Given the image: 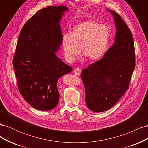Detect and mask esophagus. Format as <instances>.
I'll return each instance as SVG.
<instances>
[{
  "label": "esophagus",
  "instance_id": "1",
  "mask_svg": "<svg viewBox=\"0 0 148 148\" xmlns=\"http://www.w3.org/2000/svg\"><path fill=\"white\" fill-rule=\"evenodd\" d=\"M81 72H82V70H81V69H79V68L75 69L73 70V73L76 75H79L80 74H81Z\"/></svg>",
  "mask_w": 148,
  "mask_h": 148
}]
</instances>
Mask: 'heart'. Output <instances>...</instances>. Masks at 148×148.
Listing matches in <instances>:
<instances>
[{
	"mask_svg": "<svg viewBox=\"0 0 148 148\" xmlns=\"http://www.w3.org/2000/svg\"><path fill=\"white\" fill-rule=\"evenodd\" d=\"M110 40V31L104 25L89 20L76 25L70 33H65L62 46L65 59L73 62L80 53L88 60L101 59L106 53Z\"/></svg>",
	"mask_w": 148,
	"mask_h": 148,
	"instance_id": "heart-1",
	"label": "heart"
}]
</instances>
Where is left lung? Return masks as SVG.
I'll use <instances>...</instances> for the list:
<instances>
[{"label": "left lung", "instance_id": "left-lung-1", "mask_svg": "<svg viewBox=\"0 0 148 148\" xmlns=\"http://www.w3.org/2000/svg\"><path fill=\"white\" fill-rule=\"evenodd\" d=\"M116 33L114 43L101 59L82 70L88 109L102 112L113 107L129 88L135 67L133 36L127 24L113 10Z\"/></svg>", "mask_w": 148, "mask_h": 148}]
</instances>
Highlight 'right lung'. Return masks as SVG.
<instances>
[{"label": "right lung", "instance_id": "right-lung-1", "mask_svg": "<svg viewBox=\"0 0 148 148\" xmlns=\"http://www.w3.org/2000/svg\"><path fill=\"white\" fill-rule=\"evenodd\" d=\"M65 6H49L29 18L22 28L13 59L18 88L36 109L50 110L58 104L57 82L72 69L56 55L62 44L60 22Z\"/></svg>", "mask_w": 148, "mask_h": 148}]
</instances>
